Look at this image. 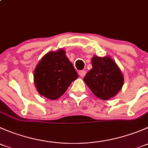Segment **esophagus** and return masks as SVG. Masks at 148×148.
<instances>
[{"mask_svg":"<svg viewBox=\"0 0 148 148\" xmlns=\"http://www.w3.org/2000/svg\"><path fill=\"white\" fill-rule=\"evenodd\" d=\"M85 74H86V71H84V70H82V71H79V75L81 77H84Z\"/></svg>","mask_w":148,"mask_h":148,"instance_id":"esophagus-1","label":"esophagus"}]
</instances>
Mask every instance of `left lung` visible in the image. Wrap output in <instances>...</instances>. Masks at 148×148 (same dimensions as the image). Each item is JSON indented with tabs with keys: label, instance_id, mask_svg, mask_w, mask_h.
<instances>
[{
	"label": "left lung",
	"instance_id": "left-lung-1",
	"mask_svg": "<svg viewBox=\"0 0 148 148\" xmlns=\"http://www.w3.org/2000/svg\"><path fill=\"white\" fill-rule=\"evenodd\" d=\"M92 69L84 77V81L97 97L108 100L122 89L124 77L117 64L110 56L92 59Z\"/></svg>",
	"mask_w": 148,
	"mask_h": 148
}]
</instances>
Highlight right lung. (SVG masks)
Returning <instances> with one entry per match:
<instances>
[{
	"label": "right lung",
	"instance_id": "right-lung-1",
	"mask_svg": "<svg viewBox=\"0 0 148 148\" xmlns=\"http://www.w3.org/2000/svg\"><path fill=\"white\" fill-rule=\"evenodd\" d=\"M77 78L74 66L62 49L44 55L34 69V80L37 91L51 100L62 96Z\"/></svg>",
	"mask_w": 148,
	"mask_h": 148
}]
</instances>
